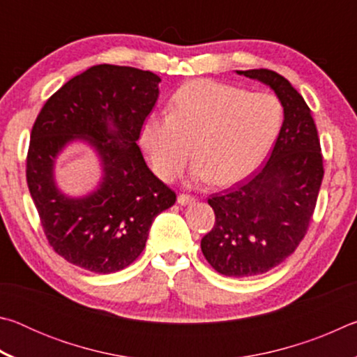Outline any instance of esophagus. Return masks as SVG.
I'll return each instance as SVG.
<instances>
[{
	"label": "esophagus",
	"mask_w": 357,
	"mask_h": 357,
	"mask_svg": "<svg viewBox=\"0 0 357 357\" xmlns=\"http://www.w3.org/2000/svg\"><path fill=\"white\" fill-rule=\"evenodd\" d=\"M197 198L192 197V195H187V193H181V195H178V203L183 204V206H185V204H190V203H195Z\"/></svg>",
	"instance_id": "esophagus-1"
}]
</instances>
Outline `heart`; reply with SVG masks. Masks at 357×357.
I'll return each mask as SVG.
<instances>
[{
  "label": "heart",
  "mask_w": 357,
  "mask_h": 357,
  "mask_svg": "<svg viewBox=\"0 0 357 357\" xmlns=\"http://www.w3.org/2000/svg\"><path fill=\"white\" fill-rule=\"evenodd\" d=\"M172 113H151L140 143L164 181L178 178L193 154L192 179L228 185L249 176L264 160L283 121V105L271 93H250L208 78L181 86Z\"/></svg>",
  "instance_id": "obj_1"
}]
</instances>
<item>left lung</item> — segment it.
<instances>
[{
	"instance_id": "left-lung-1",
	"label": "left lung",
	"mask_w": 357,
	"mask_h": 357,
	"mask_svg": "<svg viewBox=\"0 0 357 357\" xmlns=\"http://www.w3.org/2000/svg\"><path fill=\"white\" fill-rule=\"evenodd\" d=\"M236 72L274 89L283 124L259 170L211 195L215 223L202 239V252L219 274L252 277L285 261L304 239L324 168L315 121L291 83L269 69Z\"/></svg>"
}]
</instances>
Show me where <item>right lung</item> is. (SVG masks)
Instances as JSON below:
<instances>
[{"mask_svg": "<svg viewBox=\"0 0 357 357\" xmlns=\"http://www.w3.org/2000/svg\"><path fill=\"white\" fill-rule=\"evenodd\" d=\"M159 82L149 70L93 66L63 84L34 121L28 189L53 250L78 268L96 274L128 268L143 252L154 217L176 202L137 144ZM74 139L91 144L105 170L98 189L82 199L64 196L52 179L54 159Z\"/></svg>", "mask_w": 357, "mask_h": 357, "instance_id": "right-lung-1", "label": "right lung"}]
</instances>
